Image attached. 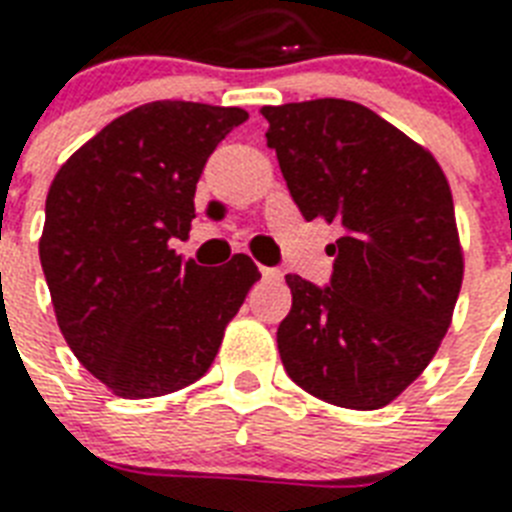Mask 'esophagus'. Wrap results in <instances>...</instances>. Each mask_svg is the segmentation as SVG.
Returning <instances> with one entry per match:
<instances>
[{"mask_svg":"<svg viewBox=\"0 0 512 512\" xmlns=\"http://www.w3.org/2000/svg\"><path fill=\"white\" fill-rule=\"evenodd\" d=\"M260 273H263V279H268V281H279L281 279L279 268H260Z\"/></svg>","mask_w":512,"mask_h":512,"instance_id":"1","label":"esophagus"}]
</instances>
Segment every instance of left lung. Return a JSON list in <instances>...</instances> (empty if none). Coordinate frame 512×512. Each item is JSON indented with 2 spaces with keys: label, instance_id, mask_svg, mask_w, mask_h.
Returning <instances> with one entry per match:
<instances>
[{
  "label": "left lung",
  "instance_id": "left-lung-1",
  "mask_svg": "<svg viewBox=\"0 0 512 512\" xmlns=\"http://www.w3.org/2000/svg\"><path fill=\"white\" fill-rule=\"evenodd\" d=\"M268 146L305 220L342 228L329 287L287 276L281 364L311 396L380 409L436 356L462 287L449 180L430 151L361 103L265 106Z\"/></svg>",
  "mask_w": 512,
  "mask_h": 512
}]
</instances>
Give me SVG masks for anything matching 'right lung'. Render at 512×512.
I'll list each match as a JSON object with an SVG mask.
<instances>
[{
    "instance_id": "add662e5",
    "label": "right lung",
    "mask_w": 512,
    "mask_h": 512,
    "mask_svg": "<svg viewBox=\"0 0 512 512\" xmlns=\"http://www.w3.org/2000/svg\"><path fill=\"white\" fill-rule=\"evenodd\" d=\"M244 108L156 100L127 111L58 170L39 260L79 364L122 398L204 377L260 271L247 255L201 268L170 249L191 231L193 193Z\"/></svg>"
}]
</instances>
